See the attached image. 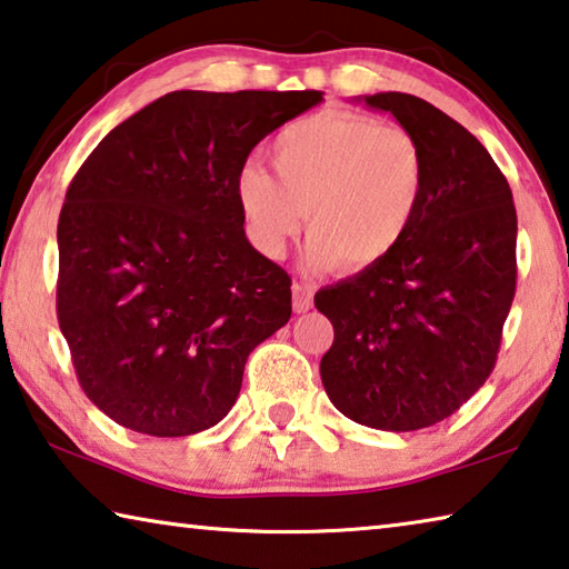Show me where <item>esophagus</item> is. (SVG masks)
Wrapping results in <instances>:
<instances>
[{
	"label": "esophagus",
	"instance_id": "esophagus-1",
	"mask_svg": "<svg viewBox=\"0 0 569 569\" xmlns=\"http://www.w3.org/2000/svg\"><path fill=\"white\" fill-rule=\"evenodd\" d=\"M313 306V288L308 283H293V311L306 313Z\"/></svg>",
	"mask_w": 569,
	"mask_h": 569
}]
</instances>
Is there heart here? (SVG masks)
I'll list each match as a JSON object with an SVG mask.
<instances>
[{
    "mask_svg": "<svg viewBox=\"0 0 569 569\" xmlns=\"http://www.w3.org/2000/svg\"><path fill=\"white\" fill-rule=\"evenodd\" d=\"M278 176L248 160L236 172V200L263 256H281L306 218L303 263L311 271L379 266L409 236L427 192L419 140L359 112L323 110L276 134Z\"/></svg>",
    "mask_w": 569,
    "mask_h": 569,
    "instance_id": "obj_1",
    "label": "heart"
}]
</instances>
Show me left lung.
I'll return each mask as SVG.
<instances>
[{
  "mask_svg": "<svg viewBox=\"0 0 569 569\" xmlns=\"http://www.w3.org/2000/svg\"><path fill=\"white\" fill-rule=\"evenodd\" d=\"M361 100L419 140L427 192L387 261L316 293L333 323L321 381L351 421L417 431L451 417L495 369L517 286L515 200L487 148L435 104L407 92Z\"/></svg>",
  "mask_w": 569,
  "mask_h": 569,
  "instance_id": "left-lung-1",
  "label": "left lung"
}]
</instances>
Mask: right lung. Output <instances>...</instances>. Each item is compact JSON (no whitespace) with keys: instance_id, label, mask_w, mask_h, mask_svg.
Instances as JSON below:
<instances>
[{"instance_id":"right-lung-1","label":"right lung","mask_w":569,"mask_h":569,"mask_svg":"<svg viewBox=\"0 0 569 569\" xmlns=\"http://www.w3.org/2000/svg\"><path fill=\"white\" fill-rule=\"evenodd\" d=\"M321 100L319 90L168 92L77 170L57 223V319L82 391L124 429L216 427L248 353L291 319V276L248 243L236 172Z\"/></svg>"}]
</instances>
